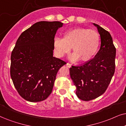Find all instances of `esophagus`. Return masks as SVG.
I'll use <instances>...</instances> for the list:
<instances>
[{"label":"esophagus","instance_id":"1","mask_svg":"<svg viewBox=\"0 0 126 126\" xmlns=\"http://www.w3.org/2000/svg\"><path fill=\"white\" fill-rule=\"evenodd\" d=\"M66 66L67 67H68V68H70L71 67V64H70V63H67V64H66Z\"/></svg>","mask_w":126,"mask_h":126}]
</instances>
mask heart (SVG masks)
<instances>
[{"instance_id": "1", "label": "heart", "mask_w": 126, "mask_h": 126, "mask_svg": "<svg viewBox=\"0 0 126 126\" xmlns=\"http://www.w3.org/2000/svg\"><path fill=\"white\" fill-rule=\"evenodd\" d=\"M99 44V35L96 30L76 28L66 32L63 38H55L53 45L54 52L58 58L64 57L72 47L74 53L71 55V59L85 62L94 58Z\"/></svg>"}]
</instances>
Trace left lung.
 I'll return each mask as SVG.
<instances>
[{
	"instance_id": "8db88e82",
	"label": "left lung",
	"mask_w": 126,
	"mask_h": 126,
	"mask_svg": "<svg viewBox=\"0 0 126 126\" xmlns=\"http://www.w3.org/2000/svg\"><path fill=\"white\" fill-rule=\"evenodd\" d=\"M101 45L92 60L79 66L70 68V74L76 94L82 101L94 99L102 95L110 82L115 70L116 48L109 32L96 24Z\"/></svg>"
}]
</instances>
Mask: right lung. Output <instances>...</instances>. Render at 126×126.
Wrapping results in <instances>:
<instances>
[{
	"label": "right lung",
	"mask_w": 126,
	"mask_h": 126,
	"mask_svg": "<svg viewBox=\"0 0 126 126\" xmlns=\"http://www.w3.org/2000/svg\"><path fill=\"white\" fill-rule=\"evenodd\" d=\"M63 25L59 21L37 22L17 39L11 55L10 75L17 92L26 101L46 99L58 70L66 64L53 56V39Z\"/></svg>",
	"instance_id": "obj_1"
}]
</instances>
